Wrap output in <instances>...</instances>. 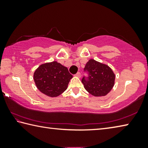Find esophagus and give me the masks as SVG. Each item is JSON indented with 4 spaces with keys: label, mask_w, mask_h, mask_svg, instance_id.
I'll list each match as a JSON object with an SVG mask.
<instances>
[{
    "label": "esophagus",
    "mask_w": 148,
    "mask_h": 148,
    "mask_svg": "<svg viewBox=\"0 0 148 148\" xmlns=\"http://www.w3.org/2000/svg\"><path fill=\"white\" fill-rule=\"evenodd\" d=\"M75 76H76L77 77H81V74H80V72H77V73L75 74Z\"/></svg>",
    "instance_id": "34e87169"
}]
</instances>
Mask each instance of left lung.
<instances>
[{
	"label": "left lung",
	"mask_w": 148,
	"mask_h": 148,
	"mask_svg": "<svg viewBox=\"0 0 148 148\" xmlns=\"http://www.w3.org/2000/svg\"><path fill=\"white\" fill-rule=\"evenodd\" d=\"M88 77L82 79L84 88L95 97H103L113 88L116 76L108 65L94 59H89L84 68Z\"/></svg>",
	"instance_id": "1"
}]
</instances>
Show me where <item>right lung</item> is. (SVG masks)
<instances>
[{
	"mask_svg": "<svg viewBox=\"0 0 148 148\" xmlns=\"http://www.w3.org/2000/svg\"><path fill=\"white\" fill-rule=\"evenodd\" d=\"M72 75L66 66L57 61L42 64L35 71L34 80L37 88L50 97H56L67 89Z\"/></svg>",
	"mask_w": 148,
	"mask_h": 148,
	"instance_id": "add662e5",
	"label": "right lung"
}]
</instances>
